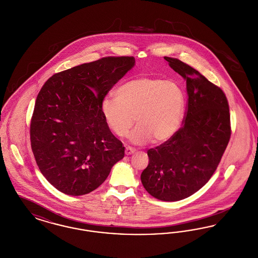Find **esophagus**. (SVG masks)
<instances>
[{"label":"esophagus","mask_w":258,"mask_h":258,"mask_svg":"<svg viewBox=\"0 0 258 258\" xmlns=\"http://www.w3.org/2000/svg\"><path fill=\"white\" fill-rule=\"evenodd\" d=\"M135 150L134 148L132 147H126L125 148V151H124V153H125V155L126 156H130V155H133L134 153H135Z\"/></svg>","instance_id":"1"}]
</instances>
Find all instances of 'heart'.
I'll return each mask as SVG.
<instances>
[{
    "label": "heart",
    "instance_id": "b5f03b06",
    "mask_svg": "<svg viewBox=\"0 0 258 258\" xmlns=\"http://www.w3.org/2000/svg\"><path fill=\"white\" fill-rule=\"evenodd\" d=\"M114 96L115 99L103 98L100 103L104 122L114 135L124 137L135 117L137 126L130 140L136 145L168 141L183 121L185 94L174 80L137 77L118 87Z\"/></svg>",
    "mask_w": 258,
    "mask_h": 258
}]
</instances>
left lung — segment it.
Returning a JSON list of instances; mask_svg holds the SVG:
<instances>
[{
  "label": "left lung",
  "instance_id": "8db88e82",
  "mask_svg": "<svg viewBox=\"0 0 258 258\" xmlns=\"http://www.w3.org/2000/svg\"><path fill=\"white\" fill-rule=\"evenodd\" d=\"M164 59L186 80L184 124L168 141L148 150L141 182L152 197L178 201L196 194L216 171L230 139V114L220 87L184 61Z\"/></svg>",
  "mask_w": 258,
  "mask_h": 258
}]
</instances>
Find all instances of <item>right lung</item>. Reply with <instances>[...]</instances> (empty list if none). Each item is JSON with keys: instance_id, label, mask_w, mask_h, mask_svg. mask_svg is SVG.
I'll return each mask as SVG.
<instances>
[{"instance_id": "add662e5", "label": "right lung", "mask_w": 258, "mask_h": 258, "mask_svg": "<svg viewBox=\"0 0 258 258\" xmlns=\"http://www.w3.org/2000/svg\"><path fill=\"white\" fill-rule=\"evenodd\" d=\"M134 57H104L55 74L37 95L31 147L46 180L69 196L98 188L124 156L104 122L100 103L134 68Z\"/></svg>"}]
</instances>
